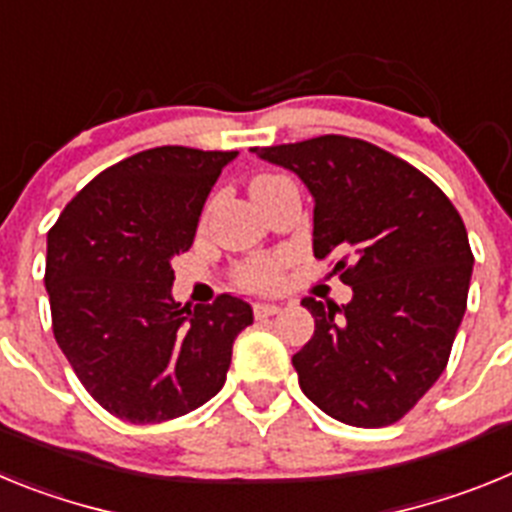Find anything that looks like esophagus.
Here are the masks:
<instances>
[{
    "label": "esophagus",
    "instance_id": "esophagus-1",
    "mask_svg": "<svg viewBox=\"0 0 512 512\" xmlns=\"http://www.w3.org/2000/svg\"><path fill=\"white\" fill-rule=\"evenodd\" d=\"M279 312V305H274V302H259V305H253V315L256 318H271V315H277Z\"/></svg>",
    "mask_w": 512,
    "mask_h": 512
}]
</instances>
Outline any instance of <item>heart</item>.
<instances>
[{
    "label": "heart",
    "instance_id": "b5f03b06",
    "mask_svg": "<svg viewBox=\"0 0 512 512\" xmlns=\"http://www.w3.org/2000/svg\"><path fill=\"white\" fill-rule=\"evenodd\" d=\"M266 179H271V176H259L256 182H266ZM277 282V261H253V264H246L238 274H235V284L243 289H251V292H264V289H271Z\"/></svg>",
    "mask_w": 512,
    "mask_h": 512
}]
</instances>
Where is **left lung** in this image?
I'll return each instance as SVG.
<instances>
[{
  "mask_svg": "<svg viewBox=\"0 0 512 512\" xmlns=\"http://www.w3.org/2000/svg\"><path fill=\"white\" fill-rule=\"evenodd\" d=\"M295 171L315 200L312 251L336 259L348 305L305 297L315 333L292 356L323 413L392 425L449 364L467 310L472 248L451 200L408 161L346 135L253 148Z\"/></svg>",
  "mask_w": 512,
  "mask_h": 512,
  "instance_id": "obj_1",
  "label": "left lung"
}]
</instances>
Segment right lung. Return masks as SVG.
Segmentation results:
<instances>
[{
    "label": "right lung",
    "instance_id": "right-lung-1",
    "mask_svg": "<svg viewBox=\"0 0 512 512\" xmlns=\"http://www.w3.org/2000/svg\"><path fill=\"white\" fill-rule=\"evenodd\" d=\"M238 151L161 146L104 169L48 230L53 336L107 413L161 423L205 405L228 374L248 302L182 307L171 259L189 251L207 194Z\"/></svg>",
    "mask_w": 512,
    "mask_h": 512
}]
</instances>
